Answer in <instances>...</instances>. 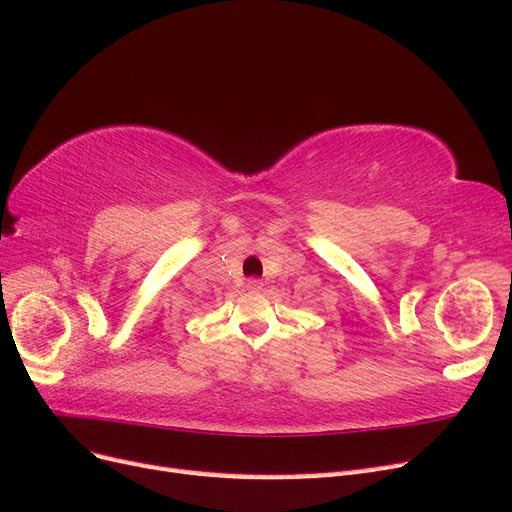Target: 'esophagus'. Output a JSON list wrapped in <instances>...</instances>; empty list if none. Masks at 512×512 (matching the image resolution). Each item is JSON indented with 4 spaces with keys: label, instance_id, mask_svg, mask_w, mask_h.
Returning <instances> with one entry per match:
<instances>
[{
    "label": "esophagus",
    "instance_id": "34e87169",
    "mask_svg": "<svg viewBox=\"0 0 512 512\" xmlns=\"http://www.w3.org/2000/svg\"><path fill=\"white\" fill-rule=\"evenodd\" d=\"M247 290H260L262 288V282L260 280H256V277H252V280H247Z\"/></svg>",
    "mask_w": 512,
    "mask_h": 512
}]
</instances>
